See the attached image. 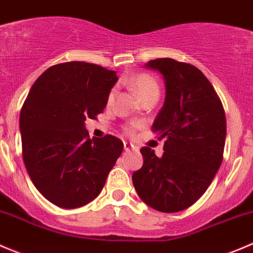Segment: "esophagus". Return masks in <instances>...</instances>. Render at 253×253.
Returning <instances> with one entry per match:
<instances>
[{
  "instance_id": "1",
  "label": "esophagus",
  "mask_w": 253,
  "mask_h": 253,
  "mask_svg": "<svg viewBox=\"0 0 253 253\" xmlns=\"http://www.w3.org/2000/svg\"><path fill=\"white\" fill-rule=\"evenodd\" d=\"M124 150L126 151H132V150H135V146L132 144H130V142H124Z\"/></svg>"
}]
</instances>
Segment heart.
<instances>
[{"label": "heart", "mask_w": 253, "mask_h": 253, "mask_svg": "<svg viewBox=\"0 0 253 253\" xmlns=\"http://www.w3.org/2000/svg\"><path fill=\"white\" fill-rule=\"evenodd\" d=\"M130 86L132 87L135 92L137 93V96L140 97L141 99L146 98L147 96H151V94H159L160 89H159V84L157 82L152 79L151 76L146 74H139L135 75L130 79ZM114 97V89H112L108 94V102H111ZM139 126V124L134 123L131 124L129 127H127V131L131 132L134 127Z\"/></svg>", "instance_id": "b5f03b06"}]
</instances>
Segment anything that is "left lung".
I'll return each mask as SVG.
<instances>
[{
  "label": "left lung",
  "instance_id": "1",
  "mask_svg": "<svg viewBox=\"0 0 253 253\" xmlns=\"http://www.w3.org/2000/svg\"><path fill=\"white\" fill-rule=\"evenodd\" d=\"M166 86L152 129L165 139L164 155L142 147L144 165L132 173L140 198L162 212L193 206L208 189L224 155L226 118L209 80L196 66L169 57L150 60Z\"/></svg>",
  "mask_w": 253,
  "mask_h": 253
}]
</instances>
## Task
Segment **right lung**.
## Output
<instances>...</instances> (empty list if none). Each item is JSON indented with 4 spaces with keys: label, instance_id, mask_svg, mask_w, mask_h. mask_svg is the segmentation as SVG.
Masks as SVG:
<instances>
[{
    "label": "right lung",
    "instance_id": "add662e5",
    "mask_svg": "<svg viewBox=\"0 0 253 253\" xmlns=\"http://www.w3.org/2000/svg\"><path fill=\"white\" fill-rule=\"evenodd\" d=\"M117 72L84 61L54 65L32 86L19 117L22 155L36 188L60 208L93 201L123 151L113 135L91 139L86 119L106 108Z\"/></svg>",
    "mask_w": 253,
    "mask_h": 253
}]
</instances>
